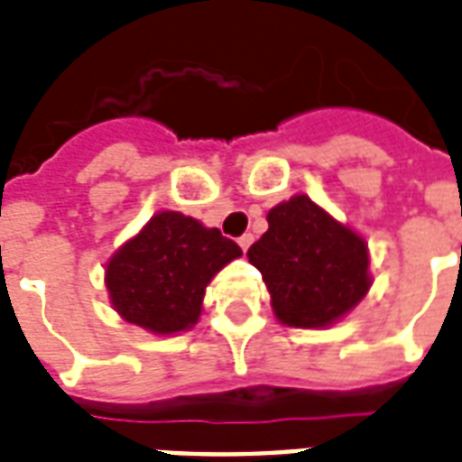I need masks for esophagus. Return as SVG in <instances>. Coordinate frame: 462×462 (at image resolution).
I'll list each match as a JSON object with an SVG mask.
<instances>
[{
	"label": "esophagus",
	"mask_w": 462,
	"mask_h": 462,
	"mask_svg": "<svg viewBox=\"0 0 462 462\" xmlns=\"http://www.w3.org/2000/svg\"><path fill=\"white\" fill-rule=\"evenodd\" d=\"M250 243H253V234H243L241 238H238V245H241L243 250H248Z\"/></svg>",
	"instance_id": "34e87169"
}]
</instances>
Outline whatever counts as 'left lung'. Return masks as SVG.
<instances>
[{"instance_id": "left-lung-1", "label": "left lung", "mask_w": 462, "mask_h": 462, "mask_svg": "<svg viewBox=\"0 0 462 462\" xmlns=\"http://www.w3.org/2000/svg\"><path fill=\"white\" fill-rule=\"evenodd\" d=\"M267 224L263 238L250 245L248 260L263 274L280 323L328 328L366 296V241L309 195L272 207Z\"/></svg>"}]
</instances>
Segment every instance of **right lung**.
<instances>
[{"label": "right lung", "instance_id": "right-lung-1", "mask_svg": "<svg viewBox=\"0 0 462 462\" xmlns=\"http://www.w3.org/2000/svg\"><path fill=\"white\" fill-rule=\"evenodd\" d=\"M241 248L219 228L180 212H159L106 264V287L123 320L153 335L190 330L207 284Z\"/></svg>", "mask_w": 462, "mask_h": 462}]
</instances>
